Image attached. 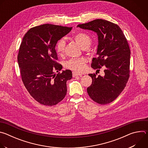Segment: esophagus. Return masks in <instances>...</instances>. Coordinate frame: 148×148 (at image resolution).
I'll use <instances>...</instances> for the list:
<instances>
[{
  "instance_id": "34e87169",
  "label": "esophagus",
  "mask_w": 148,
  "mask_h": 148,
  "mask_svg": "<svg viewBox=\"0 0 148 148\" xmlns=\"http://www.w3.org/2000/svg\"><path fill=\"white\" fill-rule=\"evenodd\" d=\"M82 74H79V73H76V72H73V77H76V76H80V75H81Z\"/></svg>"
}]
</instances>
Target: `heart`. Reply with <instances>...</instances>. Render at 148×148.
Segmentation results:
<instances>
[{
    "instance_id": "b5f03b06",
    "label": "heart",
    "mask_w": 148,
    "mask_h": 148,
    "mask_svg": "<svg viewBox=\"0 0 148 148\" xmlns=\"http://www.w3.org/2000/svg\"><path fill=\"white\" fill-rule=\"evenodd\" d=\"M74 38L83 49L88 48L91 45V39L90 37L85 33H78L74 36ZM65 46L66 41L64 39L61 38L57 42L56 45V51L58 55L61 56L64 53ZM87 62V60L86 58H72L66 61L64 66L66 69L77 73H81L86 70Z\"/></svg>"
}]
</instances>
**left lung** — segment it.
Here are the masks:
<instances>
[{
    "instance_id": "left-lung-1",
    "label": "left lung",
    "mask_w": 148,
    "mask_h": 148,
    "mask_svg": "<svg viewBox=\"0 0 148 148\" xmlns=\"http://www.w3.org/2000/svg\"><path fill=\"white\" fill-rule=\"evenodd\" d=\"M77 27L97 33L98 39L97 58L91 67L99 70L102 66L105 75L88 74L92 79L87 88L90 97L99 104L115 100L125 88L130 77L131 51L128 41L116 24L103 19H96Z\"/></svg>"
}]
</instances>
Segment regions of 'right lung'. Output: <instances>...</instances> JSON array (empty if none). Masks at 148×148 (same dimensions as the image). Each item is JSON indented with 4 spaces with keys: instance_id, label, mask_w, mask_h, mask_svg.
Segmentation results:
<instances>
[{
    "instance_id": "obj_1",
    "label": "right lung",
    "mask_w": 148,
    "mask_h": 148,
    "mask_svg": "<svg viewBox=\"0 0 148 148\" xmlns=\"http://www.w3.org/2000/svg\"><path fill=\"white\" fill-rule=\"evenodd\" d=\"M71 29L51 24L36 26L21 43L17 61L22 81L30 95L42 105L53 106L66 95V83L72 78V72H60L62 67L57 62L55 47Z\"/></svg>"
}]
</instances>
